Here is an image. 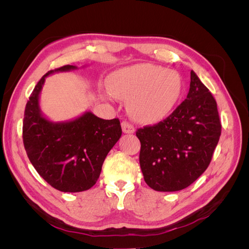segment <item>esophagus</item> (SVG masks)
<instances>
[{"instance_id":"obj_1","label":"esophagus","mask_w":249,"mask_h":249,"mask_svg":"<svg viewBox=\"0 0 249 249\" xmlns=\"http://www.w3.org/2000/svg\"><path fill=\"white\" fill-rule=\"evenodd\" d=\"M122 127H123L124 133H125V134H132L135 132L134 125L131 123L127 122V120H124V122L122 123Z\"/></svg>"}]
</instances>
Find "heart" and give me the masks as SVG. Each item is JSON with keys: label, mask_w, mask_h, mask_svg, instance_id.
Segmentation results:
<instances>
[{"label": "heart", "mask_w": 249, "mask_h": 249, "mask_svg": "<svg viewBox=\"0 0 249 249\" xmlns=\"http://www.w3.org/2000/svg\"><path fill=\"white\" fill-rule=\"evenodd\" d=\"M112 94L129 100L131 114L143 122L167 116L180 95L182 81L173 71L138 64L114 72L108 81Z\"/></svg>", "instance_id": "b5f03b06"}]
</instances>
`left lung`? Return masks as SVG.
<instances>
[{"instance_id": "8db88e82", "label": "left lung", "mask_w": 249, "mask_h": 249, "mask_svg": "<svg viewBox=\"0 0 249 249\" xmlns=\"http://www.w3.org/2000/svg\"><path fill=\"white\" fill-rule=\"evenodd\" d=\"M187 99L169 116L137 129L145 183L160 192L178 191L206 171L221 135L217 103L193 71Z\"/></svg>"}]
</instances>
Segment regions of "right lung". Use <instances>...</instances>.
<instances>
[{
	"label": "right lung",
	"mask_w": 249,
	"mask_h": 249,
	"mask_svg": "<svg viewBox=\"0 0 249 249\" xmlns=\"http://www.w3.org/2000/svg\"><path fill=\"white\" fill-rule=\"evenodd\" d=\"M72 69L73 65H64L44 74L29 97L22 123V141L30 162L48 184L62 192L90 189L123 133L118 118L102 119L91 112L63 124H53L41 116L38 97L44 79L52 72Z\"/></svg>",
	"instance_id": "1"
}]
</instances>
